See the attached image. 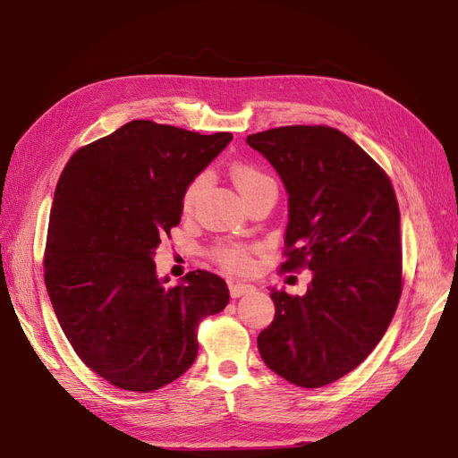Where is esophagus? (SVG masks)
<instances>
[{
  "label": "esophagus",
  "mask_w": 458,
  "mask_h": 458,
  "mask_svg": "<svg viewBox=\"0 0 458 458\" xmlns=\"http://www.w3.org/2000/svg\"><path fill=\"white\" fill-rule=\"evenodd\" d=\"M254 290H256V286L254 284H248V283L234 281V283L229 284V293H231L233 298H241L244 294H250V293H254Z\"/></svg>",
  "instance_id": "esophagus-1"
}]
</instances>
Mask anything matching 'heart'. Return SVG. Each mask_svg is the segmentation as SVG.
Returning <instances> with one entry per match:
<instances>
[{
    "mask_svg": "<svg viewBox=\"0 0 458 458\" xmlns=\"http://www.w3.org/2000/svg\"><path fill=\"white\" fill-rule=\"evenodd\" d=\"M229 175H231L233 185L237 187V191L241 192V197H244L248 191H252L259 183L269 182V177L266 174H263L259 168H256L254 164H248V162L231 164ZM202 183H204V177L199 175L187 185V189L183 192V208H185V210H191L192 204H195L199 192L202 189ZM216 258H217L221 266H224L229 271H234V273L246 271V269H250V266H252L250 254H248V250L242 246H221L216 250Z\"/></svg>",
    "mask_w": 458,
    "mask_h": 458,
    "instance_id": "1",
    "label": "heart"
}]
</instances>
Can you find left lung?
Listing matches in <instances>:
<instances>
[{
	"instance_id": "left-lung-1",
	"label": "left lung",
	"mask_w": 458,
	"mask_h": 458,
	"mask_svg": "<svg viewBox=\"0 0 458 458\" xmlns=\"http://www.w3.org/2000/svg\"><path fill=\"white\" fill-rule=\"evenodd\" d=\"M246 143L281 175L288 225L281 269L308 267L303 296L271 288L273 323L258 336L273 372L301 387L335 382L377 348L401 296L399 206L386 172L328 126H284Z\"/></svg>"
}]
</instances>
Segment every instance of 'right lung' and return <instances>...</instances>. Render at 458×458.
I'll use <instances>...</instances> for the list:
<instances>
[{"instance_id": "right-lung-1", "label": "right lung", "mask_w": 458, "mask_h": 458, "mask_svg": "<svg viewBox=\"0 0 458 458\" xmlns=\"http://www.w3.org/2000/svg\"><path fill=\"white\" fill-rule=\"evenodd\" d=\"M233 135L131 120L78 148L59 177L44 279L64 336L101 378L152 392L195 363L197 328L229 303L221 276L168 288L152 261L183 214V192Z\"/></svg>"}]
</instances>
